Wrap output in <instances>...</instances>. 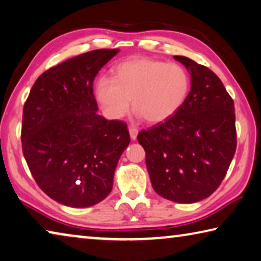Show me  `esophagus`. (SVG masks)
Masks as SVG:
<instances>
[{
  "label": "esophagus",
  "instance_id": "34e87169",
  "mask_svg": "<svg viewBox=\"0 0 261 261\" xmlns=\"http://www.w3.org/2000/svg\"><path fill=\"white\" fill-rule=\"evenodd\" d=\"M129 132H130V137L132 140H135L137 138V135H138V129L135 126H130L129 127Z\"/></svg>",
  "mask_w": 261,
  "mask_h": 261
}]
</instances>
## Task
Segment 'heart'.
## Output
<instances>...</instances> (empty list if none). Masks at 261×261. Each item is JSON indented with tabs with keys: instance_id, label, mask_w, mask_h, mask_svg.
Masks as SVG:
<instances>
[{
	"instance_id": "1",
	"label": "heart",
	"mask_w": 261,
	"mask_h": 261,
	"mask_svg": "<svg viewBox=\"0 0 261 261\" xmlns=\"http://www.w3.org/2000/svg\"><path fill=\"white\" fill-rule=\"evenodd\" d=\"M189 74L175 63L136 57L115 66L113 77H100L95 98L107 117L118 119L135 110L148 123H160L181 108L189 92Z\"/></svg>"
}]
</instances>
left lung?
I'll list each match as a JSON object with an SVG mask.
<instances>
[{
    "mask_svg": "<svg viewBox=\"0 0 261 261\" xmlns=\"http://www.w3.org/2000/svg\"><path fill=\"white\" fill-rule=\"evenodd\" d=\"M190 73L192 87L176 113L142 130L138 143L156 194L179 203H194L220 187L236 147L234 105L212 69L175 56Z\"/></svg>",
    "mask_w": 261,
    "mask_h": 261,
    "instance_id": "left-lung-1",
    "label": "left lung"
}]
</instances>
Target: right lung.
<instances>
[{"instance_id":"add662e5","label":"right lung","mask_w":261,"mask_h":261,"mask_svg":"<svg viewBox=\"0 0 261 261\" xmlns=\"http://www.w3.org/2000/svg\"><path fill=\"white\" fill-rule=\"evenodd\" d=\"M118 48L84 53L37 79L23 108L22 150L39 188L72 208L98 203L113 189L126 124L97 115L93 82Z\"/></svg>"}]
</instances>
